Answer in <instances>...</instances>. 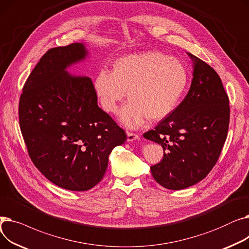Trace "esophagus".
Segmentation results:
<instances>
[{"mask_svg":"<svg viewBox=\"0 0 249 249\" xmlns=\"http://www.w3.org/2000/svg\"><path fill=\"white\" fill-rule=\"evenodd\" d=\"M139 139V136L135 133H132V132H127V141L128 142H131V141H135Z\"/></svg>","mask_w":249,"mask_h":249,"instance_id":"34e87169","label":"esophagus"}]
</instances>
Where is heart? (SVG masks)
Masks as SVG:
<instances>
[{"label": "heart", "instance_id": "obj_1", "mask_svg": "<svg viewBox=\"0 0 249 249\" xmlns=\"http://www.w3.org/2000/svg\"><path fill=\"white\" fill-rule=\"evenodd\" d=\"M189 71L179 58L160 51H146L117 59L113 71L101 70L94 80V89L101 107L113 114L125 99L129 102L119 113L129 128L156 122L172 114L184 96Z\"/></svg>", "mask_w": 249, "mask_h": 249}]
</instances>
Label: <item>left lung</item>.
Returning <instances> with one entry per match:
<instances>
[{"label": "left lung", "mask_w": 249, "mask_h": 249, "mask_svg": "<svg viewBox=\"0 0 249 249\" xmlns=\"http://www.w3.org/2000/svg\"><path fill=\"white\" fill-rule=\"evenodd\" d=\"M186 98L143 137L163 148L160 162L150 167L153 178L168 190H182L205 178L225 143L229 99L218 73L197 56Z\"/></svg>", "instance_id": "8db88e82"}]
</instances>
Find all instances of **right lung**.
Wrapping results in <instances>:
<instances>
[{"label":"right lung","instance_id":"right-lung-1","mask_svg":"<svg viewBox=\"0 0 249 249\" xmlns=\"http://www.w3.org/2000/svg\"><path fill=\"white\" fill-rule=\"evenodd\" d=\"M84 43L49 49L23 87L21 132L34 165L54 185L70 191L94 188L107 171L124 130L98 106L93 82L67 69L88 56Z\"/></svg>","mask_w":249,"mask_h":249}]
</instances>
